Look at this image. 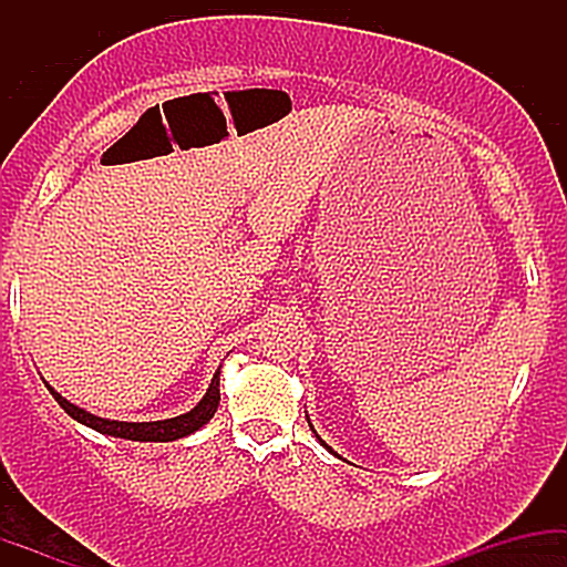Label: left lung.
Returning <instances> with one entry per match:
<instances>
[{"label": "left lung", "instance_id": "obj_1", "mask_svg": "<svg viewBox=\"0 0 567 567\" xmlns=\"http://www.w3.org/2000/svg\"><path fill=\"white\" fill-rule=\"evenodd\" d=\"M311 432H315V426H311ZM317 434V432H315ZM317 440H320L322 442V437H320V434H317ZM322 445H324V442H322ZM324 447H328V445H324ZM328 451H330V447H328Z\"/></svg>", "mask_w": 567, "mask_h": 567}]
</instances>
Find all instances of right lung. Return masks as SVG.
Instances as JSON below:
<instances>
[{
    "mask_svg": "<svg viewBox=\"0 0 567 567\" xmlns=\"http://www.w3.org/2000/svg\"><path fill=\"white\" fill-rule=\"evenodd\" d=\"M218 375H220V370H216V375H213L205 396H202V400L192 410H188V413L175 415V419H165V421H143V424L101 419V415L87 413V410L76 408L74 402H69L66 396L58 394L48 381H44V386L50 389V394L55 396L58 405L66 410L71 419L80 421V424H84V426L95 429V432L109 434V437H122V440H135V442H173V440H181V437H188V434H194L197 429L205 426L213 415H216L218 402H220Z\"/></svg>",
    "mask_w": 567,
    "mask_h": 567,
    "instance_id": "right-lung-1",
    "label": "right lung"
}]
</instances>
